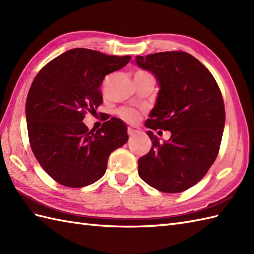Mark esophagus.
<instances>
[{
  "instance_id": "esophagus-1",
  "label": "esophagus",
  "mask_w": 254,
  "mask_h": 254,
  "mask_svg": "<svg viewBox=\"0 0 254 254\" xmlns=\"http://www.w3.org/2000/svg\"><path fill=\"white\" fill-rule=\"evenodd\" d=\"M127 133L130 136L136 135V134L139 133V128L136 127H127Z\"/></svg>"
}]
</instances>
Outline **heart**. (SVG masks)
I'll use <instances>...</instances> for the list:
<instances>
[{"label": "heart", "instance_id": "heart-1", "mask_svg": "<svg viewBox=\"0 0 254 254\" xmlns=\"http://www.w3.org/2000/svg\"><path fill=\"white\" fill-rule=\"evenodd\" d=\"M119 116H120L123 120H126L127 122H135L139 118L137 111L133 109H127V108H123V109L119 110Z\"/></svg>", "mask_w": 254, "mask_h": 254}]
</instances>
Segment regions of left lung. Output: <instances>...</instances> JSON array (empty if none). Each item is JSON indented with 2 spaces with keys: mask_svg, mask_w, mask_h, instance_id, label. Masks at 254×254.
<instances>
[{
  "mask_svg": "<svg viewBox=\"0 0 254 254\" xmlns=\"http://www.w3.org/2000/svg\"><path fill=\"white\" fill-rule=\"evenodd\" d=\"M135 63L159 84L145 122L153 145L138 159V175L156 190L182 192L196 185L217 157L225 127L222 93L208 69L187 52L136 57ZM158 128L172 132L167 142L153 135Z\"/></svg>",
  "mask_w": 254,
  "mask_h": 254,
  "instance_id": "left-lung-1",
  "label": "left lung"
}]
</instances>
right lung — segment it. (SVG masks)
I'll return each mask as SVG.
<instances>
[{"mask_svg":"<svg viewBox=\"0 0 254 254\" xmlns=\"http://www.w3.org/2000/svg\"><path fill=\"white\" fill-rule=\"evenodd\" d=\"M131 57L107 56L76 48L41 68L26 100L30 146L53 180L82 188L105 175L110 154L127 142L126 123L111 118L98 130H88L85 113L102 102L100 85L107 74L126 66Z\"/></svg>","mask_w":254,"mask_h":254,"instance_id":"right-lung-1","label":"right lung"}]
</instances>
